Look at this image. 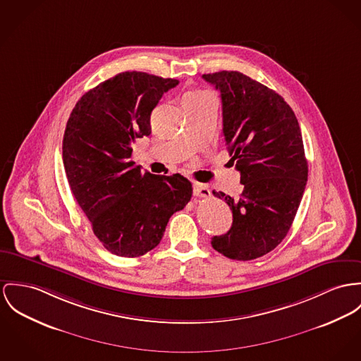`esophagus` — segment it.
Returning <instances> with one entry per match:
<instances>
[{"label":"esophagus","instance_id":"esophagus-1","mask_svg":"<svg viewBox=\"0 0 361 361\" xmlns=\"http://www.w3.org/2000/svg\"><path fill=\"white\" fill-rule=\"evenodd\" d=\"M194 194L199 197H210V190L206 184H200V183H195L194 184Z\"/></svg>","mask_w":361,"mask_h":361}]
</instances>
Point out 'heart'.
Segmentation results:
<instances>
[{
    "label": "heart",
    "mask_w": 361,
    "mask_h": 361,
    "mask_svg": "<svg viewBox=\"0 0 361 361\" xmlns=\"http://www.w3.org/2000/svg\"><path fill=\"white\" fill-rule=\"evenodd\" d=\"M207 96H210L207 92L196 89V90H191V92L185 93V94H184V97H183V102H195V100L204 99V97H207Z\"/></svg>",
    "instance_id": "b5f03b06"
}]
</instances>
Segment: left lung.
I'll use <instances>...</instances> for the list:
<instances>
[{
	"label": "left lung",
	"instance_id": "left-lung-1",
	"mask_svg": "<svg viewBox=\"0 0 361 361\" xmlns=\"http://www.w3.org/2000/svg\"><path fill=\"white\" fill-rule=\"evenodd\" d=\"M202 77L221 93L222 133L243 184L239 197L213 191L233 222L212 246L231 259H255L286 238L300 207L307 180L301 129L291 107L265 85L239 71Z\"/></svg>",
	"mask_w": 361,
	"mask_h": 361
}]
</instances>
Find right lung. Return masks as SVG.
<instances>
[{"label": "right lung", "instance_id": "obj_1", "mask_svg": "<svg viewBox=\"0 0 361 361\" xmlns=\"http://www.w3.org/2000/svg\"><path fill=\"white\" fill-rule=\"evenodd\" d=\"M177 85L125 71L86 92L67 121L68 185L94 235L115 255L133 258L155 249L169 219L191 200L192 184L181 174L142 173L130 161L135 140L151 135V112Z\"/></svg>", "mask_w": 361, "mask_h": 361}]
</instances>
